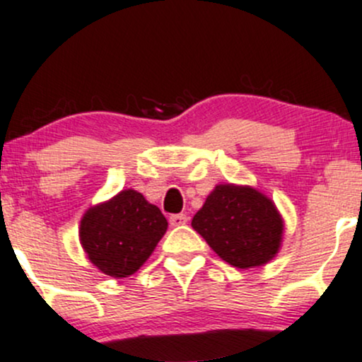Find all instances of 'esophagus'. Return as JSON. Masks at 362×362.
<instances>
[{
  "label": "esophagus",
  "mask_w": 362,
  "mask_h": 362,
  "mask_svg": "<svg viewBox=\"0 0 362 362\" xmlns=\"http://www.w3.org/2000/svg\"><path fill=\"white\" fill-rule=\"evenodd\" d=\"M168 221H170V226H182V224L189 221V218H187V214H172L168 218Z\"/></svg>",
  "instance_id": "esophagus-1"
}]
</instances>
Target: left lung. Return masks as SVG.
Returning a JSON list of instances; mask_svg holds the SVG:
<instances>
[{
	"label": "left lung",
	"mask_w": 362,
	"mask_h": 362,
	"mask_svg": "<svg viewBox=\"0 0 362 362\" xmlns=\"http://www.w3.org/2000/svg\"><path fill=\"white\" fill-rule=\"evenodd\" d=\"M192 228L224 262L238 269L267 264L279 250L282 219L271 199L252 187L216 185Z\"/></svg>",
	"instance_id": "obj_1"
}]
</instances>
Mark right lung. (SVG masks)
Masks as SVG:
<instances>
[{"label":"right lung","mask_w":362,"mask_h":362,"mask_svg":"<svg viewBox=\"0 0 362 362\" xmlns=\"http://www.w3.org/2000/svg\"><path fill=\"white\" fill-rule=\"evenodd\" d=\"M167 218L127 189L83 216L80 240L91 264L110 277L134 274L167 231Z\"/></svg>","instance_id":"right-lung-1"}]
</instances>
